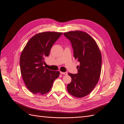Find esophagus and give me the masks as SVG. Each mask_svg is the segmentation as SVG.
<instances>
[{
  "instance_id": "esophagus-1",
  "label": "esophagus",
  "mask_w": 124,
  "mask_h": 124,
  "mask_svg": "<svg viewBox=\"0 0 124 124\" xmlns=\"http://www.w3.org/2000/svg\"><path fill=\"white\" fill-rule=\"evenodd\" d=\"M60 73L61 74H62V75H67L68 74V73L67 72H62V71H60Z\"/></svg>"
}]
</instances>
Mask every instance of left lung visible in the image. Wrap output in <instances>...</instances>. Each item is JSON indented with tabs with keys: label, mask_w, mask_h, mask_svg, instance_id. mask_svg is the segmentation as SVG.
<instances>
[{
	"label": "left lung",
	"mask_w": 124,
	"mask_h": 124,
	"mask_svg": "<svg viewBox=\"0 0 124 124\" xmlns=\"http://www.w3.org/2000/svg\"><path fill=\"white\" fill-rule=\"evenodd\" d=\"M74 50V56L79 62L78 73H68L71 82L68 85V92L77 98L88 95L97 85L101 68V55L97 43L87 33L70 31L63 33Z\"/></svg>",
	"instance_id": "left-lung-1"
}]
</instances>
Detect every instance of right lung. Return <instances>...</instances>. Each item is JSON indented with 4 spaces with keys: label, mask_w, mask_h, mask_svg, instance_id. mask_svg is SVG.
I'll list each match as a JSON object with an SVG mask.
<instances>
[{
    "label": "right lung",
    "mask_w": 124,
    "mask_h": 124,
    "mask_svg": "<svg viewBox=\"0 0 124 124\" xmlns=\"http://www.w3.org/2000/svg\"><path fill=\"white\" fill-rule=\"evenodd\" d=\"M62 33L47 31L36 34L23 50L20 57L21 74L27 89L34 94L49 92L54 80L59 77V71L50 70L43 64L53 45Z\"/></svg>",
    "instance_id": "obj_1"
}]
</instances>
